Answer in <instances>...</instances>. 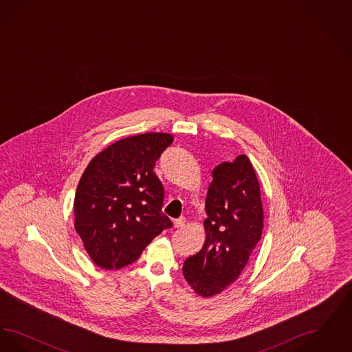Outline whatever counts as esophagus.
Instances as JSON below:
<instances>
[{"label": "esophagus", "mask_w": 352, "mask_h": 352, "mask_svg": "<svg viewBox=\"0 0 352 352\" xmlns=\"http://www.w3.org/2000/svg\"><path fill=\"white\" fill-rule=\"evenodd\" d=\"M184 221H186V219H184V217H182V218L175 219V220H174V227H175V228L184 227Z\"/></svg>", "instance_id": "esophagus-1"}]
</instances>
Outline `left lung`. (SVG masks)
<instances>
[{
  "mask_svg": "<svg viewBox=\"0 0 352 352\" xmlns=\"http://www.w3.org/2000/svg\"><path fill=\"white\" fill-rule=\"evenodd\" d=\"M206 214L203 248L186 258L184 276L197 294L208 298L234 284L261 239L260 184L247 155L214 168Z\"/></svg>",
  "mask_w": 352,
  "mask_h": 352,
  "instance_id": "8db88e82",
  "label": "left lung"
}]
</instances>
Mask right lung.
Segmentation results:
<instances>
[{
	"label": "right lung",
	"mask_w": 352,
	"mask_h": 352,
	"mask_svg": "<svg viewBox=\"0 0 352 352\" xmlns=\"http://www.w3.org/2000/svg\"><path fill=\"white\" fill-rule=\"evenodd\" d=\"M173 140L171 134L151 132L122 138L84 170L74 201L75 230L98 267L132 264L173 226L162 212L164 186L153 171Z\"/></svg>",
	"instance_id": "add662e5"
}]
</instances>
